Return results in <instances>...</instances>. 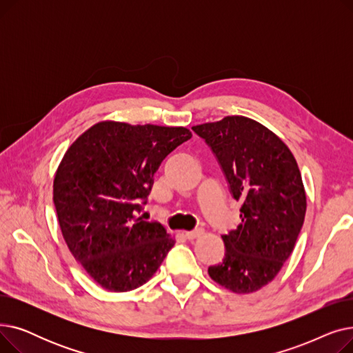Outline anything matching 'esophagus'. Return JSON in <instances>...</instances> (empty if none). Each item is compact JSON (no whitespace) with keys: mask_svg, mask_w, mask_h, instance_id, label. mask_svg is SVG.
<instances>
[{"mask_svg":"<svg viewBox=\"0 0 353 353\" xmlns=\"http://www.w3.org/2000/svg\"><path fill=\"white\" fill-rule=\"evenodd\" d=\"M203 234V229H196V230H192V232H186V237L189 240H193V239H197Z\"/></svg>","mask_w":353,"mask_h":353,"instance_id":"esophagus-1","label":"esophagus"}]
</instances>
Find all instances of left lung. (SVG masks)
Segmentation results:
<instances>
[{"mask_svg": "<svg viewBox=\"0 0 353 353\" xmlns=\"http://www.w3.org/2000/svg\"><path fill=\"white\" fill-rule=\"evenodd\" d=\"M192 128L212 147L242 203V221L221 234L225 259L208 269L209 276L233 293H253L281 272L303 226L306 192L298 161L281 137L245 116Z\"/></svg>", "mask_w": 353, "mask_h": 353, "instance_id": "8db88e82", "label": "left lung"}]
</instances>
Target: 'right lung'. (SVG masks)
Returning a JSON list of instances; mask_svg holds the SVG:
<instances>
[{
  "label": "right lung",
  "instance_id": "1",
  "mask_svg": "<svg viewBox=\"0 0 353 353\" xmlns=\"http://www.w3.org/2000/svg\"><path fill=\"white\" fill-rule=\"evenodd\" d=\"M190 137L186 127L104 120L67 148L54 176V206L70 252L103 289H137L174 246L161 225L137 213L161 161Z\"/></svg>",
  "mask_w": 353,
  "mask_h": 353
}]
</instances>
